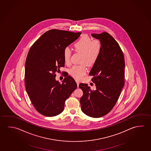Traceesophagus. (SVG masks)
<instances>
[{
  "mask_svg": "<svg viewBox=\"0 0 151 151\" xmlns=\"http://www.w3.org/2000/svg\"><path fill=\"white\" fill-rule=\"evenodd\" d=\"M76 82L77 84V86L78 87V85H79V81H76Z\"/></svg>",
  "mask_w": 151,
  "mask_h": 151,
  "instance_id": "1",
  "label": "esophagus"
}]
</instances>
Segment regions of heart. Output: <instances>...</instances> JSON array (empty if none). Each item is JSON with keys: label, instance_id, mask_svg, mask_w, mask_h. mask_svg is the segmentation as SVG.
Masks as SVG:
<instances>
[{"label": "heart", "instance_id": "b5f03b06", "mask_svg": "<svg viewBox=\"0 0 151 151\" xmlns=\"http://www.w3.org/2000/svg\"><path fill=\"white\" fill-rule=\"evenodd\" d=\"M75 50L82 53L81 63L88 66H93L97 61L101 51V44L98 40H93L87 35H82L79 40L74 45ZM72 52L68 48L63 51V58L65 64L70 62ZM87 72L85 65H75L69 70V74L76 79H82Z\"/></svg>", "mask_w": 151, "mask_h": 151}]
</instances>
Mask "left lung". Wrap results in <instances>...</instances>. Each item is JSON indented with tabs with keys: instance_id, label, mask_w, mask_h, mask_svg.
I'll list each match as a JSON object with an SVG mask.
<instances>
[{
	"instance_id": "1",
	"label": "left lung",
	"mask_w": 151,
	"mask_h": 151,
	"mask_svg": "<svg viewBox=\"0 0 151 151\" xmlns=\"http://www.w3.org/2000/svg\"><path fill=\"white\" fill-rule=\"evenodd\" d=\"M100 41L101 51L94 64L90 75L96 90L92 91L87 84L81 83L83 95L80 99L83 113L93 118L104 116L116 104L124 85V56L118 43L114 37L104 32L92 34Z\"/></svg>"
}]
</instances>
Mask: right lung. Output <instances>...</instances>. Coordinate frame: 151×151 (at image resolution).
<instances>
[{
  "instance_id": "1",
  "label": "right lung",
  "mask_w": 151,
  "mask_h": 151,
  "mask_svg": "<svg viewBox=\"0 0 151 151\" xmlns=\"http://www.w3.org/2000/svg\"><path fill=\"white\" fill-rule=\"evenodd\" d=\"M81 32L59 29L45 32L35 42L27 56L25 84L35 109L45 116H56L64 111L65 102L77 87L68 74L60 83L56 72L64 67L63 51L77 40Z\"/></svg>"
}]
</instances>
